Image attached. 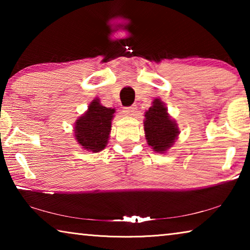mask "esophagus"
Returning <instances> with one entry per match:
<instances>
[{"instance_id": "obj_1", "label": "esophagus", "mask_w": 250, "mask_h": 250, "mask_svg": "<svg viewBox=\"0 0 250 250\" xmlns=\"http://www.w3.org/2000/svg\"><path fill=\"white\" fill-rule=\"evenodd\" d=\"M126 116H134L137 112V105H130V107H125L124 111Z\"/></svg>"}]
</instances>
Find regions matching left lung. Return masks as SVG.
Returning a JSON list of instances; mask_svg holds the SVG:
<instances>
[{"label":"left lung","mask_w":250,"mask_h":250,"mask_svg":"<svg viewBox=\"0 0 250 250\" xmlns=\"http://www.w3.org/2000/svg\"><path fill=\"white\" fill-rule=\"evenodd\" d=\"M145 117V131L149 146L156 152L167 151L174 142L179 130L174 121L168 117L162 101L155 99Z\"/></svg>","instance_id":"left-lung-1"}]
</instances>
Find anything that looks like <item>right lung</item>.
<instances>
[{"label": "right lung", "instance_id": "right-lung-1", "mask_svg": "<svg viewBox=\"0 0 250 250\" xmlns=\"http://www.w3.org/2000/svg\"><path fill=\"white\" fill-rule=\"evenodd\" d=\"M115 109L105 108L95 99L88 111L75 125V135L83 149L99 152L104 149L111 130V120Z\"/></svg>", "mask_w": 250, "mask_h": 250}]
</instances>
